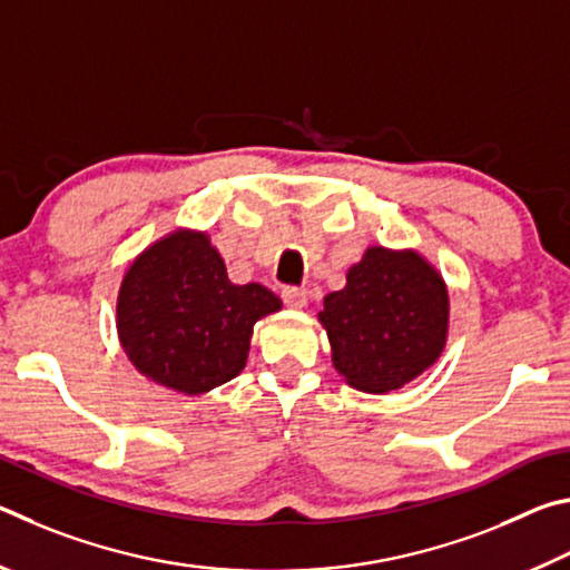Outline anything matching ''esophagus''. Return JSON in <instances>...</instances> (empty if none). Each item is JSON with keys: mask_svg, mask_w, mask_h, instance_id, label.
<instances>
[{"mask_svg": "<svg viewBox=\"0 0 570 570\" xmlns=\"http://www.w3.org/2000/svg\"><path fill=\"white\" fill-rule=\"evenodd\" d=\"M282 298H284L286 306L304 308L306 302H308V292H306V288H298V286H286L282 292Z\"/></svg>", "mask_w": 570, "mask_h": 570, "instance_id": "34e87169", "label": "esophagus"}]
</instances>
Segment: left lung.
I'll return each instance as SVG.
<instances>
[{
    "label": "left lung",
    "mask_w": 570,
    "mask_h": 570,
    "mask_svg": "<svg viewBox=\"0 0 570 570\" xmlns=\"http://www.w3.org/2000/svg\"><path fill=\"white\" fill-rule=\"evenodd\" d=\"M450 298L438 268L417 250L372 246L324 296L320 322L336 372L362 392H392L438 362L448 340Z\"/></svg>",
    "instance_id": "8db88e82"
}]
</instances>
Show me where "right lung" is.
Listing matches in <instances>:
<instances>
[{"instance_id":"obj_1","label":"right lung","mask_w":570,"mask_h":570,"mask_svg":"<svg viewBox=\"0 0 570 570\" xmlns=\"http://www.w3.org/2000/svg\"><path fill=\"white\" fill-rule=\"evenodd\" d=\"M282 308L262 284H230L200 230H173L130 264L118 334L135 370L183 394H204L244 370L254 324Z\"/></svg>"}]
</instances>
